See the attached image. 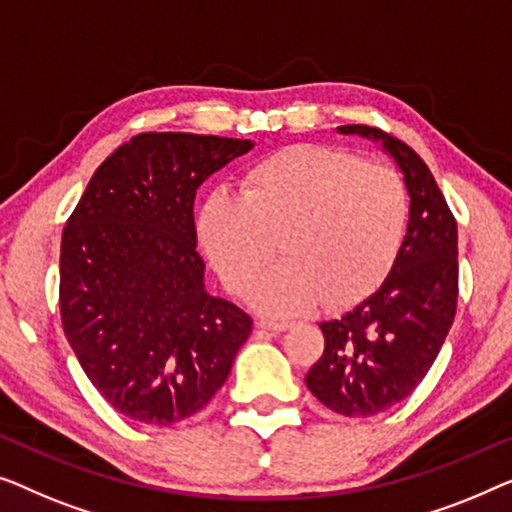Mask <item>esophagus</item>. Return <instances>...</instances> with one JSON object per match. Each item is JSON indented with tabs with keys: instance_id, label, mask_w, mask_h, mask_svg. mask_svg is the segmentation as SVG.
<instances>
[{
	"instance_id": "34e87169",
	"label": "esophagus",
	"mask_w": 512,
	"mask_h": 512,
	"mask_svg": "<svg viewBox=\"0 0 512 512\" xmlns=\"http://www.w3.org/2000/svg\"><path fill=\"white\" fill-rule=\"evenodd\" d=\"M255 325L259 327V329H266V331H273V334H280V331H285L287 327V322H276V320H257Z\"/></svg>"
}]
</instances>
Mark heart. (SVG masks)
<instances>
[{
  "instance_id": "1",
  "label": "heart",
  "mask_w": 512,
  "mask_h": 512,
  "mask_svg": "<svg viewBox=\"0 0 512 512\" xmlns=\"http://www.w3.org/2000/svg\"><path fill=\"white\" fill-rule=\"evenodd\" d=\"M410 215L397 171L336 148L290 146L248 169L241 194L213 192L197 234L222 283L269 315L357 304L383 283Z\"/></svg>"
}]
</instances>
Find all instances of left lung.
<instances>
[{
  "label": "left lung",
  "mask_w": 512,
  "mask_h": 512,
  "mask_svg": "<svg viewBox=\"0 0 512 512\" xmlns=\"http://www.w3.org/2000/svg\"><path fill=\"white\" fill-rule=\"evenodd\" d=\"M378 143L410 197L401 250L362 304L320 322L325 352L306 373L308 390L334 413L369 417L408 397L434 364L457 311V222L422 157L366 125L336 127Z\"/></svg>",
  "instance_id": "obj_1"
}]
</instances>
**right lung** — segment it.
<instances>
[{
    "label": "right lung",
    "instance_id": "right-lung-1",
    "mask_svg": "<svg viewBox=\"0 0 512 512\" xmlns=\"http://www.w3.org/2000/svg\"><path fill=\"white\" fill-rule=\"evenodd\" d=\"M253 141L148 132L120 146L64 227V336L97 392L134 422H181L225 385L253 320L206 290L199 185Z\"/></svg>",
    "mask_w": 512,
    "mask_h": 512
}]
</instances>
